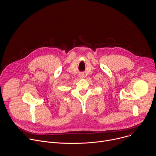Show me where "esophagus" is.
Masks as SVG:
<instances>
[{"label":"esophagus","mask_w":156,"mask_h":156,"mask_svg":"<svg viewBox=\"0 0 156 156\" xmlns=\"http://www.w3.org/2000/svg\"><path fill=\"white\" fill-rule=\"evenodd\" d=\"M80 76V78H84V76L83 75H81Z\"/></svg>","instance_id":"esophagus-1"}]
</instances>
